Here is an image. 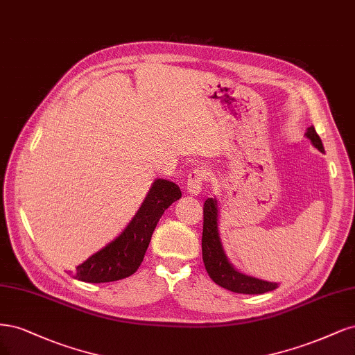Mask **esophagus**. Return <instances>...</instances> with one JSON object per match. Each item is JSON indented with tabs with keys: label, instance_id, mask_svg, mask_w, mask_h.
<instances>
[{
	"label": "esophagus",
	"instance_id": "34e87169",
	"mask_svg": "<svg viewBox=\"0 0 355 355\" xmlns=\"http://www.w3.org/2000/svg\"><path fill=\"white\" fill-rule=\"evenodd\" d=\"M205 180H207V175H205L203 169H194L193 173H190L187 181V191L190 196H198L202 191Z\"/></svg>",
	"mask_w": 355,
	"mask_h": 355
}]
</instances>
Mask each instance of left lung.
<instances>
[{
    "label": "left lung",
    "instance_id": "left-lung-1",
    "mask_svg": "<svg viewBox=\"0 0 355 355\" xmlns=\"http://www.w3.org/2000/svg\"><path fill=\"white\" fill-rule=\"evenodd\" d=\"M305 137L311 144L324 153V147L311 125L306 128ZM220 207L216 198H208L203 203V233H202V258L209 277L221 288L236 293L259 295L279 288V283L261 280L240 272L228 259L220 236Z\"/></svg>",
    "mask_w": 355,
    "mask_h": 355
}]
</instances>
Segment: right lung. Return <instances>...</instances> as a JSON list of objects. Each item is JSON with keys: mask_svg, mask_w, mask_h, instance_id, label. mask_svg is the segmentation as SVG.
<instances>
[{"mask_svg": "<svg viewBox=\"0 0 355 355\" xmlns=\"http://www.w3.org/2000/svg\"><path fill=\"white\" fill-rule=\"evenodd\" d=\"M180 198L181 190L175 182L156 178L140 209L123 232L76 266L73 276L87 283H107L130 277L143 262L161 216Z\"/></svg>", "mask_w": 355, "mask_h": 355, "instance_id": "1", "label": "right lung"}]
</instances>
